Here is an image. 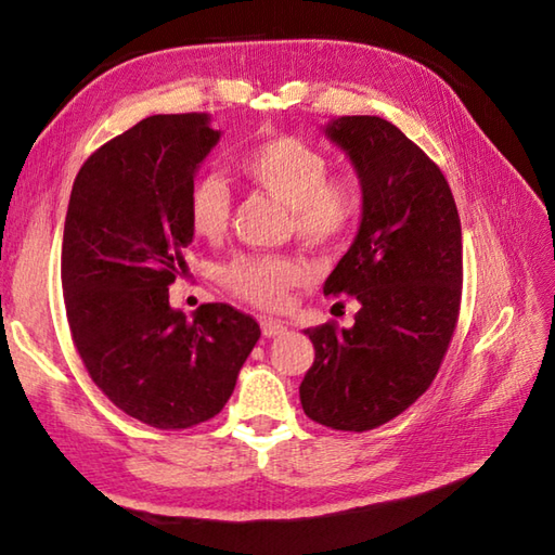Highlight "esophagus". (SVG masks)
I'll use <instances>...</instances> for the list:
<instances>
[{"mask_svg": "<svg viewBox=\"0 0 555 555\" xmlns=\"http://www.w3.org/2000/svg\"><path fill=\"white\" fill-rule=\"evenodd\" d=\"M261 333H264L267 337H279L286 333V325L281 321H271V318H264V321H261Z\"/></svg>", "mask_w": 555, "mask_h": 555, "instance_id": "esophagus-1", "label": "esophagus"}]
</instances>
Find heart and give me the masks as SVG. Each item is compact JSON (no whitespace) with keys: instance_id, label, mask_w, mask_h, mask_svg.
Returning <instances> with one entry per match:
<instances>
[{"instance_id":"b5f03b06","label":"heart","mask_w":555,"mask_h":555,"mask_svg":"<svg viewBox=\"0 0 555 555\" xmlns=\"http://www.w3.org/2000/svg\"><path fill=\"white\" fill-rule=\"evenodd\" d=\"M240 171L261 191L291 208L294 232L311 247H333L354 230L362 215L360 183L331 173V158L298 137H271L240 156ZM188 220L193 232L218 242L230 228L232 195L218 176H198L188 188ZM304 279V267L288 257H240L222 281L251 306L279 311L288 291Z\"/></svg>"}]
</instances>
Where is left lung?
Masks as SVG:
<instances>
[{
	"mask_svg": "<svg viewBox=\"0 0 555 555\" xmlns=\"http://www.w3.org/2000/svg\"><path fill=\"white\" fill-rule=\"evenodd\" d=\"M362 185V222L327 276L325 296H354L352 327H308L313 367L300 406L335 430H372L406 411L453 340L463 296V232L440 168L382 117L325 127Z\"/></svg>",
	"mask_w": 555,
	"mask_h": 555,
	"instance_id": "8db88e82",
	"label": "left lung"
}]
</instances>
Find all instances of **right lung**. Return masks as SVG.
<instances>
[{"label": "right lung", "mask_w": 555, "mask_h": 555, "mask_svg": "<svg viewBox=\"0 0 555 555\" xmlns=\"http://www.w3.org/2000/svg\"><path fill=\"white\" fill-rule=\"evenodd\" d=\"M218 142L205 112L146 117L82 164L65 215L75 350L117 409L162 430L218 416L261 335L228 304H205L193 321L168 304L193 242L188 188Z\"/></svg>", "instance_id": "1"}]
</instances>
